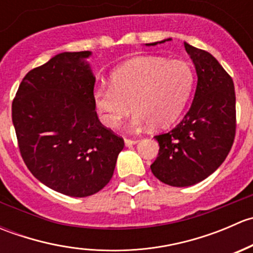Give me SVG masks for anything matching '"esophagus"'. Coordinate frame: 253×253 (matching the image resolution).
<instances>
[{
    "label": "esophagus",
    "mask_w": 253,
    "mask_h": 253,
    "mask_svg": "<svg viewBox=\"0 0 253 253\" xmlns=\"http://www.w3.org/2000/svg\"><path fill=\"white\" fill-rule=\"evenodd\" d=\"M138 142L137 139H129V138H125V145L126 147H131V145L136 144V143Z\"/></svg>",
    "instance_id": "34e87169"
}]
</instances>
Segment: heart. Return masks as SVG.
Masks as SVG:
<instances>
[{"instance_id":"heart-1","label":"heart","mask_w":253,"mask_h":253,"mask_svg":"<svg viewBox=\"0 0 253 253\" xmlns=\"http://www.w3.org/2000/svg\"><path fill=\"white\" fill-rule=\"evenodd\" d=\"M195 83L190 63L159 56L132 58L110 75V86H98L93 103L101 122L116 128L134 111L133 124L164 128L185 109Z\"/></svg>"}]
</instances>
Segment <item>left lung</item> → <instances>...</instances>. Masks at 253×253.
<instances>
[{"label": "left lung", "instance_id": "left-lung-1", "mask_svg": "<svg viewBox=\"0 0 253 253\" xmlns=\"http://www.w3.org/2000/svg\"><path fill=\"white\" fill-rule=\"evenodd\" d=\"M185 48L197 73L195 98L175 128L154 137L160 148L150 165L155 177L174 187L192 186L213 174L228 157L236 129L233 79L209 52L187 42Z\"/></svg>", "mask_w": 253, "mask_h": 253}]
</instances>
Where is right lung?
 <instances>
[{"label": "right lung", "mask_w": 253, "mask_h": 253, "mask_svg": "<svg viewBox=\"0 0 253 253\" xmlns=\"http://www.w3.org/2000/svg\"><path fill=\"white\" fill-rule=\"evenodd\" d=\"M90 55L53 56L25 75L12 103L27 168L45 186L71 197H88L105 187L125 145L98 119Z\"/></svg>", "instance_id": "add662e5"}]
</instances>
